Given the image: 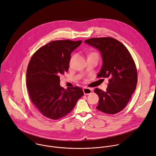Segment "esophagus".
Returning a JSON list of instances; mask_svg holds the SVG:
<instances>
[{
  "label": "esophagus",
  "mask_w": 156,
  "mask_h": 156,
  "mask_svg": "<svg viewBox=\"0 0 156 156\" xmlns=\"http://www.w3.org/2000/svg\"><path fill=\"white\" fill-rule=\"evenodd\" d=\"M83 91L84 94H85V95L90 94L92 92L91 89H90V88H83Z\"/></svg>",
  "instance_id": "34e87169"
}]
</instances>
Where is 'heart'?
Masks as SVG:
<instances>
[{
  "instance_id": "b5f03b06",
  "label": "heart",
  "mask_w": 156,
  "mask_h": 156,
  "mask_svg": "<svg viewBox=\"0 0 156 156\" xmlns=\"http://www.w3.org/2000/svg\"><path fill=\"white\" fill-rule=\"evenodd\" d=\"M91 54H97L96 53H95V52H93V53H91Z\"/></svg>"
}]
</instances>
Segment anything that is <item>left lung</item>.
Returning <instances> with one entry per match:
<instances>
[{"label": "left lung", "instance_id": "1", "mask_svg": "<svg viewBox=\"0 0 156 156\" xmlns=\"http://www.w3.org/2000/svg\"><path fill=\"white\" fill-rule=\"evenodd\" d=\"M84 42L101 53L103 63L97 77L108 78L105 91L98 88L94 91L99 96L96 108L105 113H117L124 108L136 89L137 70L133 58L127 49L113 38H92Z\"/></svg>", "mask_w": 156, "mask_h": 156}]
</instances>
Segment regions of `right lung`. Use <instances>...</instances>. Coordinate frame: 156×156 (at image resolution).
Wrapping results in <instances>:
<instances>
[{"mask_svg": "<svg viewBox=\"0 0 156 156\" xmlns=\"http://www.w3.org/2000/svg\"><path fill=\"white\" fill-rule=\"evenodd\" d=\"M82 41L56 40L42 46L32 55L27 69L30 98L41 113L51 119L68 115L83 95L80 87L67 90L60 85V76L69 69L71 52Z\"/></svg>", "mask_w": 156, "mask_h": 156, "instance_id": "add662e5", "label": "right lung"}]
</instances>
